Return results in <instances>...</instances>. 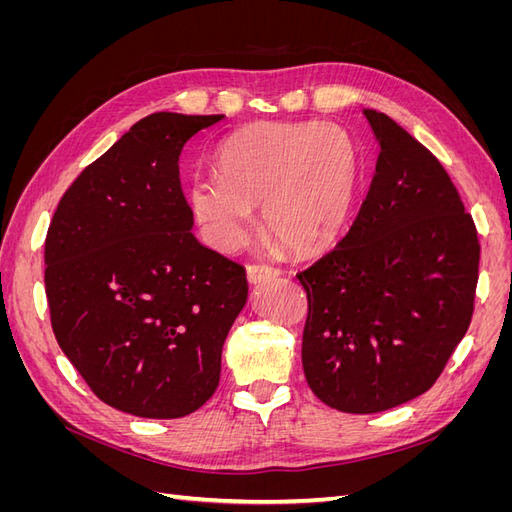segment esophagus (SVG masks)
<instances>
[{
    "label": "esophagus",
    "instance_id": "obj_1",
    "mask_svg": "<svg viewBox=\"0 0 512 512\" xmlns=\"http://www.w3.org/2000/svg\"><path fill=\"white\" fill-rule=\"evenodd\" d=\"M280 273H282L280 269L269 267V265H247V280H250V284L273 280V277H277Z\"/></svg>",
    "mask_w": 512,
    "mask_h": 512
}]
</instances>
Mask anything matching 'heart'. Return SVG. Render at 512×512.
Returning a JSON list of instances; mask_svg holds the SVG:
<instances>
[{"label":"heart","mask_w":512,"mask_h":512,"mask_svg":"<svg viewBox=\"0 0 512 512\" xmlns=\"http://www.w3.org/2000/svg\"><path fill=\"white\" fill-rule=\"evenodd\" d=\"M218 177H196L188 205L205 241L235 254L258 230L290 252L329 250L342 235L359 183V153L346 130L316 121H256L215 153Z\"/></svg>","instance_id":"heart-1"}]
</instances>
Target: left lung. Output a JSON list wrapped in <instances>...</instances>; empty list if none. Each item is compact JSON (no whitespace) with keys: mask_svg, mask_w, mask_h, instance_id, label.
Segmentation results:
<instances>
[{"mask_svg":"<svg viewBox=\"0 0 512 512\" xmlns=\"http://www.w3.org/2000/svg\"><path fill=\"white\" fill-rule=\"evenodd\" d=\"M380 153L348 235L299 273L303 371L324 404L374 414L429 391L466 335L480 245L442 164L397 121L363 108Z\"/></svg>","mask_w":512,"mask_h":512,"instance_id":"1","label":"left lung"}]
</instances>
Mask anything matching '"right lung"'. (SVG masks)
I'll use <instances>...</instances> for the list:
<instances>
[{
	"instance_id": "obj_1",
	"label": "right lung",
	"mask_w": 512,
	"mask_h": 512,
	"mask_svg": "<svg viewBox=\"0 0 512 512\" xmlns=\"http://www.w3.org/2000/svg\"><path fill=\"white\" fill-rule=\"evenodd\" d=\"M222 119L153 113L134 123L76 177L46 232L57 344L89 389L121 412L179 418L218 389L247 277L192 235L179 156Z\"/></svg>"
}]
</instances>
